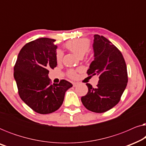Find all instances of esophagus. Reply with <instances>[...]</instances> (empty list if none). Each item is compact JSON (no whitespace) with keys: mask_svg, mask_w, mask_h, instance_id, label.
Masks as SVG:
<instances>
[{"mask_svg":"<svg viewBox=\"0 0 146 146\" xmlns=\"http://www.w3.org/2000/svg\"><path fill=\"white\" fill-rule=\"evenodd\" d=\"M78 85V83H77V82H74L73 83V86L74 87H76Z\"/></svg>","mask_w":146,"mask_h":146,"instance_id":"obj_1","label":"esophagus"}]
</instances>
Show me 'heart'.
Wrapping results in <instances>:
<instances>
[{"label": "heart", "instance_id": "obj_1", "mask_svg": "<svg viewBox=\"0 0 146 146\" xmlns=\"http://www.w3.org/2000/svg\"><path fill=\"white\" fill-rule=\"evenodd\" d=\"M65 47L78 57H83L90 49V42L86 39H74L67 42ZM63 57V52L60 50H57L56 52V60L58 63L61 62ZM68 76L71 78H76V72L74 70L68 71Z\"/></svg>", "mask_w": 146, "mask_h": 146}]
</instances>
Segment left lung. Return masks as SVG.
I'll return each mask as SVG.
<instances>
[{
    "label": "left lung",
    "mask_w": 146,
    "mask_h": 146,
    "mask_svg": "<svg viewBox=\"0 0 146 146\" xmlns=\"http://www.w3.org/2000/svg\"><path fill=\"white\" fill-rule=\"evenodd\" d=\"M94 37V59L87 73L98 76L99 81L95 88L86 84L88 92L81 101L88 110L103 113L120 100L127 83V67L121 52L109 40L98 35Z\"/></svg>",
    "instance_id": "left-lung-1"
}]
</instances>
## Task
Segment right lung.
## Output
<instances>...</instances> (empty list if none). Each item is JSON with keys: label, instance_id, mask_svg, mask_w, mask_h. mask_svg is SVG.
<instances>
[{"label": "right lung", "instance_id": "1", "mask_svg": "<svg viewBox=\"0 0 146 146\" xmlns=\"http://www.w3.org/2000/svg\"><path fill=\"white\" fill-rule=\"evenodd\" d=\"M56 40L40 38L26 44L14 67L20 97L36 112L47 114L62 104L65 92L72 84L65 80L51 84L50 68L56 67Z\"/></svg>", "mask_w": 146, "mask_h": 146}]
</instances>
